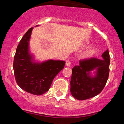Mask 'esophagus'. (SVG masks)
<instances>
[{"label":"esophagus","instance_id":"obj_1","mask_svg":"<svg viewBox=\"0 0 124 124\" xmlns=\"http://www.w3.org/2000/svg\"><path fill=\"white\" fill-rule=\"evenodd\" d=\"M70 65H71V62L69 60H67L66 61V66L69 67L70 66Z\"/></svg>","mask_w":124,"mask_h":124}]
</instances>
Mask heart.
<instances>
[{
    "label": "heart",
    "instance_id": "1",
    "mask_svg": "<svg viewBox=\"0 0 124 124\" xmlns=\"http://www.w3.org/2000/svg\"><path fill=\"white\" fill-rule=\"evenodd\" d=\"M86 45H87V43ZM96 48L94 47H91L87 49V50L85 51V53L83 54V56L84 58H89L92 56L93 55L96 53Z\"/></svg>",
    "mask_w": 124,
    "mask_h": 124
}]
</instances>
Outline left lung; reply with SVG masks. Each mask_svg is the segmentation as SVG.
<instances>
[{"mask_svg": "<svg viewBox=\"0 0 124 124\" xmlns=\"http://www.w3.org/2000/svg\"><path fill=\"white\" fill-rule=\"evenodd\" d=\"M103 59L92 58L79 61L72 69L70 93L79 100L90 99L101 93L108 80L109 72L108 50L101 55ZM96 70L93 76L92 71Z\"/></svg>", "mask_w": 124, "mask_h": 124, "instance_id": "left-lung-1", "label": "left lung"}]
</instances>
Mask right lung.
<instances>
[{
	"label": "right lung",
	"mask_w": 124,
	"mask_h": 124,
	"mask_svg": "<svg viewBox=\"0 0 124 124\" xmlns=\"http://www.w3.org/2000/svg\"><path fill=\"white\" fill-rule=\"evenodd\" d=\"M36 25L35 27H37ZM33 27L21 38L14 57L13 69L17 85L23 90L34 95L43 94L49 89L55 77L63 69L65 62L49 59L35 60L30 50V40Z\"/></svg>",
	"instance_id": "1"
}]
</instances>
